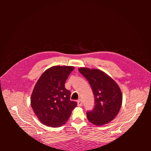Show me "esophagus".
Instances as JSON below:
<instances>
[{"label":"esophagus","instance_id":"esophagus-1","mask_svg":"<svg viewBox=\"0 0 151 151\" xmlns=\"http://www.w3.org/2000/svg\"><path fill=\"white\" fill-rule=\"evenodd\" d=\"M77 105H78V106H83V102H82L81 99H79L78 101H77Z\"/></svg>","mask_w":151,"mask_h":151}]
</instances>
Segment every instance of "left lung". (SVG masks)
<instances>
[{"instance_id":"1","label":"left lung","mask_w":151,"mask_h":151,"mask_svg":"<svg viewBox=\"0 0 151 151\" xmlns=\"http://www.w3.org/2000/svg\"><path fill=\"white\" fill-rule=\"evenodd\" d=\"M81 74L88 81L94 96V107L87 111V118L98 126L112 121L119 113L122 104V93L119 86L104 72L93 68H79Z\"/></svg>"}]
</instances>
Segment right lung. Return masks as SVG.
I'll return each instance as SVG.
<instances>
[{
    "label": "right lung",
    "instance_id": "right-lung-1",
    "mask_svg": "<svg viewBox=\"0 0 151 151\" xmlns=\"http://www.w3.org/2000/svg\"><path fill=\"white\" fill-rule=\"evenodd\" d=\"M72 66H53L45 70L36 83L31 104L38 120L52 127L64 125L77 102L70 101V92L65 87Z\"/></svg>",
    "mask_w": 151,
    "mask_h": 151
}]
</instances>
